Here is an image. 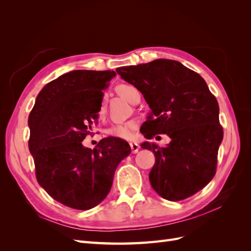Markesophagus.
<instances>
[{"mask_svg":"<svg viewBox=\"0 0 251 251\" xmlns=\"http://www.w3.org/2000/svg\"><path fill=\"white\" fill-rule=\"evenodd\" d=\"M130 147H131L133 154H136L139 151V146L136 142H130Z\"/></svg>","mask_w":251,"mask_h":251,"instance_id":"esophagus-1","label":"esophagus"}]
</instances>
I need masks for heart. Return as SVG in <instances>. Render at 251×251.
Masks as SVG:
<instances>
[{"label":"heart","mask_w":251,"mask_h":251,"mask_svg":"<svg viewBox=\"0 0 251 251\" xmlns=\"http://www.w3.org/2000/svg\"><path fill=\"white\" fill-rule=\"evenodd\" d=\"M116 91L121 97H124L125 100L130 101L131 103L134 100L135 95L139 93L137 89L133 86H130V85H119L116 88ZM103 112H104V108H103V105H101L100 109V115H102ZM135 128H136L135 123L115 124L108 128L107 134L112 136V137H115V138L130 139V138H132Z\"/></svg>","instance_id":"heart-1"}]
</instances>
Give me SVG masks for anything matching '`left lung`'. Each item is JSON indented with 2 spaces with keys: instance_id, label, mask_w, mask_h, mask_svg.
I'll return each instance as SVG.
<instances>
[{
  "instance_id": "1",
  "label": "left lung",
  "mask_w": 251,
  "mask_h": 251,
  "mask_svg": "<svg viewBox=\"0 0 251 251\" xmlns=\"http://www.w3.org/2000/svg\"><path fill=\"white\" fill-rule=\"evenodd\" d=\"M116 72L140 91L151 108L140 128L144 137L166 134L172 139L164 148L141 143L156 158L149 175L154 191L170 201L201 191L215 176L223 140L219 104L206 82L177 60L165 58L120 67Z\"/></svg>"
}]
</instances>
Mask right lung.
<instances>
[{
	"label": "right lung",
	"mask_w": 251,
	"mask_h": 251,
	"mask_svg": "<svg viewBox=\"0 0 251 251\" xmlns=\"http://www.w3.org/2000/svg\"><path fill=\"white\" fill-rule=\"evenodd\" d=\"M114 71L74 70L45 86L29 114V151L39 184L68 207L87 210L108 196L114 174L131 154L120 138L101 139L91 150L82 146L98 118L102 91Z\"/></svg>",
	"instance_id": "right-lung-1"
}]
</instances>
